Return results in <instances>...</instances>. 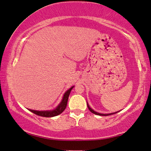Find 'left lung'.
Here are the masks:
<instances>
[{
	"instance_id": "left-lung-1",
	"label": "left lung",
	"mask_w": 151,
	"mask_h": 151,
	"mask_svg": "<svg viewBox=\"0 0 151 151\" xmlns=\"http://www.w3.org/2000/svg\"><path fill=\"white\" fill-rule=\"evenodd\" d=\"M87 107H88V109L90 111H91L92 113L95 114H97V115H100V116H108V115H111V114H115V113H117L119 111H117V112H112V113H109V114H102V113H99V112H96L95 111H93V109H91V107L89 106V105L88 104V103H87Z\"/></svg>"
}]
</instances>
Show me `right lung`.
Masks as SVG:
<instances>
[{
    "instance_id": "add662e5",
    "label": "right lung",
    "mask_w": 151,
    "mask_h": 151,
    "mask_svg": "<svg viewBox=\"0 0 151 151\" xmlns=\"http://www.w3.org/2000/svg\"><path fill=\"white\" fill-rule=\"evenodd\" d=\"M73 87L74 86L71 87L70 88L65 92L64 96H63L61 102L58 104V106H57V107H56L55 109L49 110V111H35V110H31V109H28V110L32 112H33V113L37 114V115L44 116V117H53V116L59 115V114H61L66 108L69 95L70 93L71 90L73 89Z\"/></svg>"
}]
</instances>
